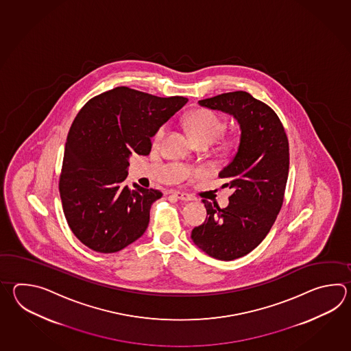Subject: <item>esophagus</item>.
Wrapping results in <instances>:
<instances>
[{
  "label": "esophagus",
  "instance_id": "1",
  "mask_svg": "<svg viewBox=\"0 0 351 351\" xmlns=\"http://www.w3.org/2000/svg\"><path fill=\"white\" fill-rule=\"evenodd\" d=\"M174 195H176V198H178L179 201H193L194 198L192 195H189V194L182 193V192H174Z\"/></svg>",
  "mask_w": 351,
  "mask_h": 351
}]
</instances>
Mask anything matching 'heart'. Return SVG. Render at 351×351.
<instances>
[{"instance_id":"heart-1","label":"heart","mask_w":351,"mask_h":351,"mask_svg":"<svg viewBox=\"0 0 351 351\" xmlns=\"http://www.w3.org/2000/svg\"><path fill=\"white\" fill-rule=\"evenodd\" d=\"M184 125L189 130L194 142H216L226 130V123L216 112L208 109H195L184 117ZM165 133V127H160L154 135L156 141H160Z\"/></svg>"}]
</instances>
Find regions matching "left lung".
Returning <instances> with one entry per match:
<instances>
[{
    "mask_svg": "<svg viewBox=\"0 0 351 351\" xmlns=\"http://www.w3.org/2000/svg\"><path fill=\"white\" fill-rule=\"evenodd\" d=\"M210 110L230 114L239 123V149L218 177L232 191L226 208L203 201L208 217L194 227L192 241L204 254L232 261L261 243L284 202L289 177V141L282 123L269 105L246 91L199 100Z\"/></svg>",
    "mask_w": 351,
    "mask_h": 351,
    "instance_id": "obj_1",
    "label": "left lung"
}]
</instances>
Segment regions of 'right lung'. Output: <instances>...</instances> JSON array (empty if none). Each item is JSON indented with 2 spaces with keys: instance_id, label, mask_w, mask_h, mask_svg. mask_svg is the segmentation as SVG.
I'll use <instances>...</instances> for the list:
<instances>
[{
  "instance_id": "right-lung-1",
  "label": "right lung",
  "mask_w": 351,
  "mask_h": 351,
  "mask_svg": "<svg viewBox=\"0 0 351 351\" xmlns=\"http://www.w3.org/2000/svg\"><path fill=\"white\" fill-rule=\"evenodd\" d=\"M119 86L82 106L67 134L60 197L67 224L90 250L114 254L141 239L157 189L125 184L133 153L148 156L158 129L186 104Z\"/></svg>"
}]
</instances>
